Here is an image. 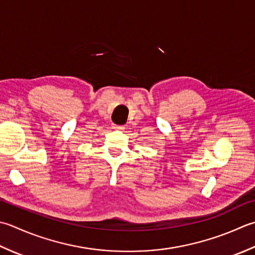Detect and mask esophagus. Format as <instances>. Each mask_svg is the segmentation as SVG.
Listing matches in <instances>:
<instances>
[{"mask_svg": "<svg viewBox=\"0 0 255 255\" xmlns=\"http://www.w3.org/2000/svg\"><path fill=\"white\" fill-rule=\"evenodd\" d=\"M114 128L119 129V130H123V129H125V126H115Z\"/></svg>", "mask_w": 255, "mask_h": 255, "instance_id": "1", "label": "esophagus"}]
</instances>
